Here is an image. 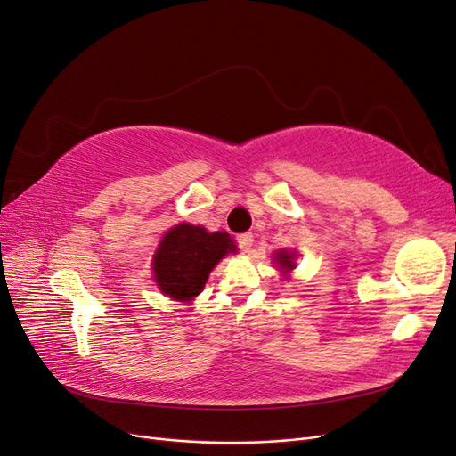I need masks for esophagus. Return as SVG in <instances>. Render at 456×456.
Returning a JSON list of instances; mask_svg holds the SVG:
<instances>
[{
    "label": "esophagus",
    "mask_w": 456,
    "mask_h": 456,
    "mask_svg": "<svg viewBox=\"0 0 456 456\" xmlns=\"http://www.w3.org/2000/svg\"><path fill=\"white\" fill-rule=\"evenodd\" d=\"M238 245L241 251H249L253 247V233L251 232H245V233H238Z\"/></svg>",
    "instance_id": "34e87169"
}]
</instances>
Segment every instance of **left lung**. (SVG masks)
Masks as SVG:
<instances>
[{
	"label": "left lung",
	"instance_id": "1",
	"mask_svg": "<svg viewBox=\"0 0 456 456\" xmlns=\"http://www.w3.org/2000/svg\"><path fill=\"white\" fill-rule=\"evenodd\" d=\"M275 258H278L280 266H281L285 272H287V270H291V268H295L293 255H289L287 251H280V253H275Z\"/></svg>",
	"mask_w": 456,
	"mask_h": 456
}]
</instances>
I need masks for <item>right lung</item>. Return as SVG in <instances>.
<instances>
[{"label":"right lung","instance_id":"1","mask_svg":"<svg viewBox=\"0 0 456 456\" xmlns=\"http://www.w3.org/2000/svg\"><path fill=\"white\" fill-rule=\"evenodd\" d=\"M230 251H236V245L228 233L178 224L165 233L154 255L156 283L175 300H191L201 293L216 262Z\"/></svg>","mask_w":456,"mask_h":456}]
</instances>
